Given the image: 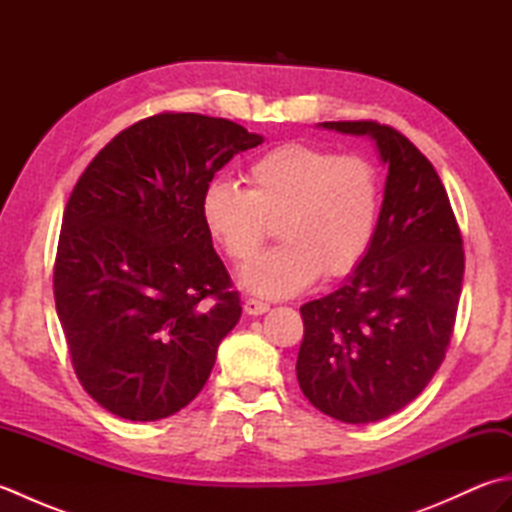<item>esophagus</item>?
<instances>
[{
  "label": "esophagus",
  "mask_w": 512,
  "mask_h": 512,
  "mask_svg": "<svg viewBox=\"0 0 512 512\" xmlns=\"http://www.w3.org/2000/svg\"><path fill=\"white\" fill-rule=\"evenodd\" d=\"M270 310L268 303L259 301V299H246L244 303V312L250 314V317H259V314H266Z\"/></svg>",
  "instance_id": "1"
}]
</instances>
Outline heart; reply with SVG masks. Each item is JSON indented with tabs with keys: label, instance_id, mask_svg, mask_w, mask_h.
Returning <instances> with one entry per match:
<instances>
[{
	"label": "heart",
	"instance_id": "1",
	"mask_svg": "<svg viewBox=\"0 0 512 512\" xmlns=\"http://www.w3.org/2000/svg\"><path fill=\"white\" fill-rule=\"evenodd\" d=\"M248 189L213 180L200 215L206 233L235 264L257 255L277 222L281 246L257 257L239 275L253 295L286 299L314 284L321 273L345 277L374 242L380 180L367 160L288 143L266 151L246 171Z\"/></svg>",
	"mask_w": 512,
	"mask_h": 512
}]
</instances>
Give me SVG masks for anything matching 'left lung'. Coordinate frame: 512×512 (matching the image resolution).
Instances as JSON below:
<instances>
[{"mask_svg":"<svg viewBox=\"0 0 512 512\" xmlns=\"http://www.w3.org/2000/svg\"><path fill=\"white\" fill-rule=\"evenodd\" d=\"M367 136L387 167L374 242L339 290L301 306L297 380L314 407L347 424L383 420L429 385L458 312L464 250L436 169L396 129L319 123Z\"/></svg>","mask_w":512,"mask_h":512,"instance_id":"1","label":"left lung"}]
</instances>
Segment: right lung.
<instances>
[{"mask_svg":"<svg viewBox=\"0 0 512 512\" xmlns=\"http://www.w3.org/2000/svg\"><path fill=\"white\" fill-rule=\"evenodd\" d=\"M262 143L226 118L158 114L107 143L76 182L54 301L76 376L114 416H173L211 376L242 306L200 202L228 160Z\"/></svg>","mask_w":512,"mask_h":512,"instance_id":"obj_1","label":"right lung"}]
</instances>
